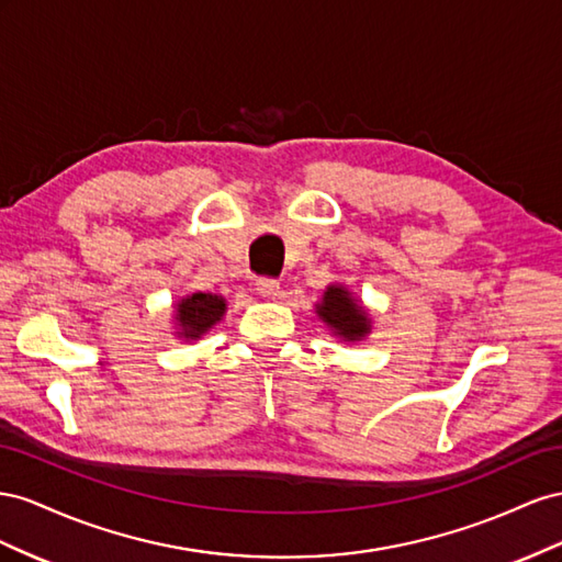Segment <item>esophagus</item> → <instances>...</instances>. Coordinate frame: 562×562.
Segmentation results:
<instances>
[{
	"mask_svg": "<svg viewBox=\"0 0 562 562\" xmlns=\"http://www.w3.org/2000/svg\"><path fill=\"white\" fill-rule=\"evenodd\" d=\"M256 292H259L263 299H276L280 294V282L270 278L256 280Z\"/></svg>",
	"mask_w": 562,
	"mask_h": 562,
	"instance_id": "esophagus-1",
	"label": "esophagus"
}]
</instances>
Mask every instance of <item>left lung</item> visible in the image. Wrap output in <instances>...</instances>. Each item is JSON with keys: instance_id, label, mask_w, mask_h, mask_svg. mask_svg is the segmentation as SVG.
Returning <instances> with one entry per match:
<instances>
[{"instance_id": "obj_1", "label": "left lung", "mask_w": 562, "mask_h": 562, "mask_svg": "<svg viewBox=\"0 0 562 562\" xmlns=\"http://www.w3.org/2000/svg\"><path fill=\"white\" fill-rule=\"evenodd\" d=\"M315 313L344 344H358L372 334V315L346 284L331 282L315 303Z\"/></svg>"}]
</instances>
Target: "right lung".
I'll return each mask as SVG.
<instances>
[{
    "label": "right lung",
    "mask_w": 562,
    "mask_h": 562,
    "mask_svg": "<svg viewBox=\"0 0 562 562\" xmlns=\"http://www.w3.org/2000/svg\"><path fill=\"white\" fill-rule=\"evenodd\" d=\"M228 311V301L212 292H192L173 303V336L183 341H198L218 325Z\"/></svg>",
    "instance_id": "1"
}]
</instances>
